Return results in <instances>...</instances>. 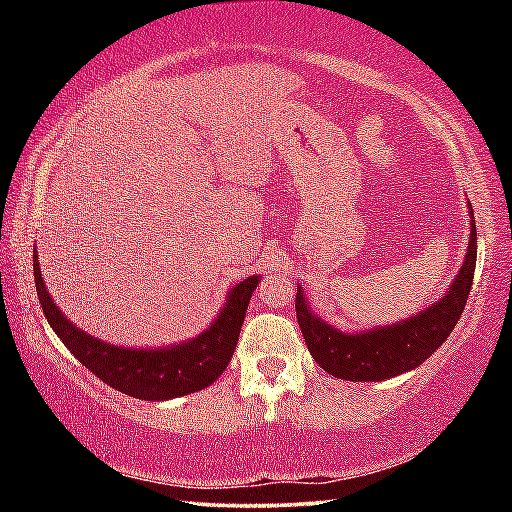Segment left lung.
<instances>
[{
	"label": "left lung",
	"mask_w": 512,
	"mask_h": 512,
	"mask_svg": "<svg viewBox=\"0 0 512 512\" xmlns=\"http://www.w3.org/2000/svg\"><path fill=\"white\" fill-rule=\"evenodd\" d=\"M470 207V241L461 271L443 293V298L420 309L418 314L397 320L393 325H377L361 332L325 323L311 311L305 291L298 284L296 316L311 357L332 377L348 381H384L418 368L452 334L470 296L476 266V225Z\"/></svg>",
	"instance_id": "8db88e82"
}]
</instances>
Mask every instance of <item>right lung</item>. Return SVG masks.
I'll return each instance as SVG.
<instances>
[{
    "instance_id": "1",
    "label": "right lung",
    "mask_w": 512,
    "mask_h": 512,
    "mask_svg": "<svg viewBox=\"0 0 512 512\" xmlns=\"http://www.w3.org/2000/svg\"><path fill=\"white\" fill-rule=\"evenodd\" d=\"M33 277L42 314L65 348L115 391L146 402L192 395L223 375L237 348L248 302L262 280L259 275H248L246 280L237 282L225 296L219 316L192 339L162 348H126L83 332L60 311L42 280L38 253L33 255Z\"/></svg>"
}]
</instances>
